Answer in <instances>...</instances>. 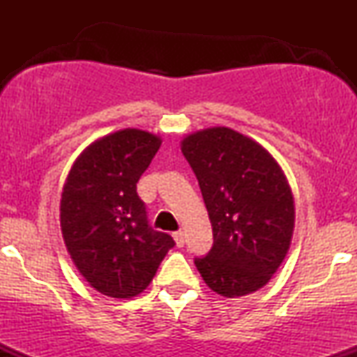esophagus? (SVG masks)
Listing matches in <instances>:
<instances>
[{"mask_svg": "<svg viewBox=\"0 0 357 357\" xmlns=\"http://www.w3.org/2000/svg\"><path fill=\"white\" fill-rule=\"evenodd\" d=\"M173 238H174V241H176V245H178V247H183L184 245V233L183 231H174L173 233Z\"/></svg>", "mask_w": 357, "mask_h": 357, "instance_id": "obj_1", "label": "esophagus"}]
</instances>
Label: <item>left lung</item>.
<instances>
[{
    "mask_svg": "<svg viewBox=\"0 0 357 357\" xmlns=\"http://www.w3.org/2000/svg\"><path fill=\"white\" fill-rule=\"evenodd\" d=\"M181 151L199 183L213 228V247L195 258L204 284L235 298L267 285L290 248L296 204L272 154L230 127L186 136Z\"/></svg>",
    "mask_w": 357,
    "mask_h": 357,
    "instance_id": "8db88e82",
    "label": "left lung"
}]
</instances>
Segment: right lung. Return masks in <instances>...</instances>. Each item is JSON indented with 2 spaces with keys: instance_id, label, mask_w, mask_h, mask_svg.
<instances>
[{
  "instance_id": "obj_1",
  "label": "right lung",
  "mask_w": 357,
  "mask_h": 357,
  "mask_svg": "<svg viewBox=\"0 0 357 357\" xmlns=\"http://www.w3.org/2000/svg\"><path fill=\"white\" fill-rule=\"evenodd\" d=\"M162 139L122 129L82 151L60 199L65 247L80 275L102 296L132 298L153 282L174 240L147 225L136 184Z\"/></svg>"
}]
</instances>
